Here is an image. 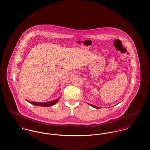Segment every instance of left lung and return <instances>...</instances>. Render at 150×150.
<instances>
[{
	"mask_svg": "<svg viewBox=\"0 0 150 150\" xmlns=\"http://www.w3.org/2000/svg\"><path fill=\"white\" fill-rule=\"evenodd\" d=\"M89 105H90L91 106H92V107H94V108H100V107H97V106H94V105H91V104H89Z\"/></svg>",
	"mask_w": 150,
	"mask_h": 150,
	"instance_id": "1",
	"label": "left lung"
}]
</instances>
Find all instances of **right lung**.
<instances>
[{
	"mask_svg": "<svg viewBox=\"0 0 150 150\" xmlns=\"http://www.w3.org/2000/svg\"><path fill=\"white\" fill-rule=\"evenodd\" d=\"M59 98H58L57 100H54L52 101H50L48 102H46V103H39V102H30L28 101L29 103L34 105H36V106H43V107H49V106H51L52 105H55L57 102L59 100Z\"/></svg>",
	"mask_w": 150,
	"mask_h": 150,
	"instance_id": "1",
	"label": "right lung"
}]
</instances>
